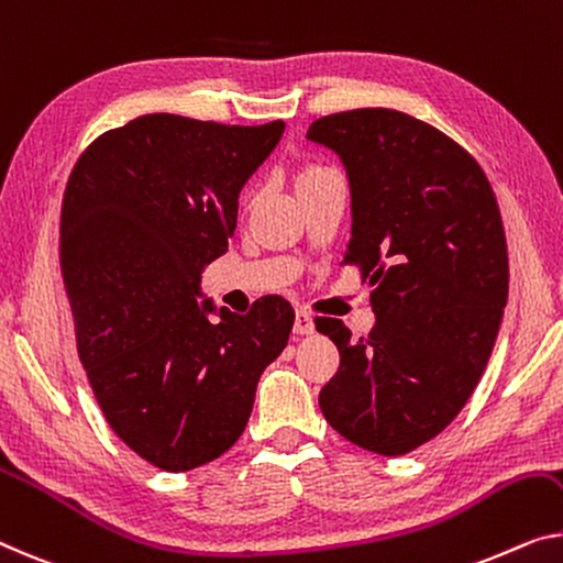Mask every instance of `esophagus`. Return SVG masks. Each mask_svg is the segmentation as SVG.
<instances>
[{
	"label": "esophagus",
	"instance_id": "34e87169",
	"mask_svg": "<svg viewBox=\"0 0 563 563\" xmlns=\"http://www.w3.org/2000/svg\"><path fill=\"white\" fill-rule=\"evenodd\" d=\"M313 318H310L306 310H298L296 313V323H292V331H296L298 335H308V333H313Z\"/></svg>",
	"mask_w": 563,
	"mask_h": 563
}]
</instances>
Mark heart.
Listing matches in <instances>:
<instances>
[{"mask_svg": "<svg viewBox=\"0 0 563 563\" xmlns=\"http://www.w3.org/2000/svg\"><path fill=\"white\" fill-rule=\"evenodd\" d=\"M329 174H333V172L325 169V166H303V169L296 172V189L308 187V184L323 179V176H329Z\"/></svg>", "mask_w": 563, "mask_h": 563, "instance_id": "obj_1", "label": "heart"}]
</instances>
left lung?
<instances>
[{
  "label": "left lung",
  "mask_w": 563,
  "mask_h": 563,
  "mask_svg": "<svg viewBox=\"0 0 563 563\" xmlns=\"http://www.w3.org/2000/svg\"><path fill=\"white\" fill-rule=\"evenodd\" d=\"M308 139L346 166L351 240L341 265L372 285L374 329L351 341L318 318L341 354L323 417L376 455H407L465 407L496 346L508 247L488 176L434 125L391 108L310 123Z\"/></svg>",
  "instance_id": "obj_1"
}]
</instances>
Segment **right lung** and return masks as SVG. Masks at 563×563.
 Wrapping results in <instances>:
<instances>
[{
    "label": "right lung",
    "instance_id": "1",
    "mask_svg": "<svg viewBox=\"0 0 563 563\" xmlns=\"http://www.w3.org/2000/svg\"><path fill=\"white\" fill-rule=\"evenodd\" d=\"M285 123L224 125L148 113L82 151L60 212V267L80 362L113 432L146 463L184 473L245 430L292 308L247 316L197 303L199 275L228 253L238 197Z\"/></svg>",
    "mask_w": 563,
    "mask_h": 563
}]
</instances>
